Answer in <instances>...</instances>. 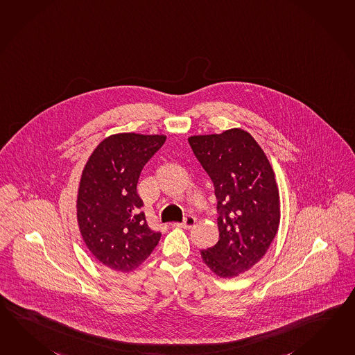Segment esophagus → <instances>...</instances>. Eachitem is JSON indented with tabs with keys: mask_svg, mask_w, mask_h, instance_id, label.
I'll use <instances>...</instances> for the list:
<instances>
[{
	"mask_svg": "<svg viewBox=\"0 0 355 355\" xmlns=\"http://www.w3.org/2000/svg\"><path fill=\"white\" fill-rule=\"evenodd\" d=\"M195 223H196V218L192 216V215H187L183 223H174L173 225L174 227H178V228L189 229L195 225Z\"/></svg>",
	"mask_w": 355,
	"mask_h": 355,
	"instance_id": "obj_1",
	"label": "esophagus"
}]
</instances>
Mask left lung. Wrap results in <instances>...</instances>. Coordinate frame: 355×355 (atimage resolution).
I'll use <instances>...</instances> for the list:
<instances>
[{
  "label": "left lung",
  "instance_id": "left-lung-1",
  "mask_svg": "<svg viewBox=\"0 0 355 355\" xmlns=\"http://www.w3.org/2000/svg\"><path fill=\"white\" fill-rule=\"evenodd\" d=\"M189 142L218 200L219 241L201 257L215 275L234 277L254 266L275 238L280 223L275 174L245 130L197 135Z\"/></svg>",
  "mask_w": 355,
  "mask_h": 355
}]
</instances>
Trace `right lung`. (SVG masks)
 Returning a JSON list of instances; mask_svg holds the SVG:
<instances>
[{
	"label": "right lung",
	"mask_w": 355,
	"mask_h": 355,
	"mask_svg": "<svg viewBox=\"0 0 355 355\" xmlns=\"http://www.w3.org/2000/svg\"><path fill=\"white\" fill-rule=\"evenodd\" d=\"M164 135L116 134L96 148L80 180L78 223L89 251L104 266L128 272L157 247L136 186L142 168L166 142Z\"/></svg>",
	"instance_id": "obj_1"
}]
</instances>
